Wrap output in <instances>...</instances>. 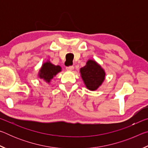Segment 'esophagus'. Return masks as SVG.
Returning a JSON list of instances; mask_svg holds the SVG:
<instances>
[{
  "label": "esophagus",
  "mask_w": 148,
  "mask_h": 148,
  "mask_svg": "<svg viewBox=\"0 0 148 148\" xmlns=\"http://www.w3.org/2000/svg\"><path fill=\"white\" fill-rule=\"evenodd\" d=\"M66 70H68V71H72V70H74V66H72V65H71V66H66Z\"/></svg>",
  "instance_id": "esophagus-1"
}]
</instances>
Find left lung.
<instances>
[{
	"label": "left lung",
	"instance_id": "obj_1",
	"mask_svg": "<svg viewBox=\"0 0 148 148\" xmlns=\"http://www.w3.org/2000/svg\"><path fill=\"white\" fill-rule=\"evenodd\" d=\"M80 73L86 87L91 91L98 89L105 78L104 70L92 60H89L86 66L80 69Z\"/></svg>",
	"mask_w": 148,
	"mask_h": 148
}]
</instances>
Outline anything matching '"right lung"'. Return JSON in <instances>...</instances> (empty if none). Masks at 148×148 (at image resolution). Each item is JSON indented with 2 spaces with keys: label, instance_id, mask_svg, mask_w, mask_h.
<instances>
[{
  "label": "right lung",
  "instance_id": "obj_1",
  "mask_svg": "<svg viewBox=\"0 0 148 148\" xmlns=\"http://www.w3.org/2000/svg\"><path fill=\"white\" fill-rule=\"evenodd\" d=\"M61 71V68L59 65L56 66L50 62H46L43 64L41 69L40 70L39 76L41 79L49 83L53 76Z\"/></svg>",
  "mask_w": 148,
  "mask_h": 148
}]
</instances>
